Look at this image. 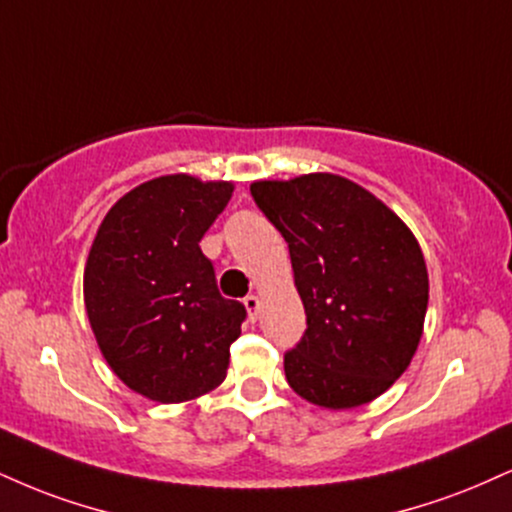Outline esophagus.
Instances as JSON below:
<instances>
[{"mask_svg":"<svg viewBox=\"0 0 512 512\" xmlns=\"http://www.w3.org/2000/svg\"><path fill=\"white\" fill-rule=\"evenodd\" d=\"M243 303H245V310H248V317L252 319V322H255L257 315H260V295L252 293L243 300Z\"/></svg>","mask_w":512,"mask_h":512,"instance_id":"obj_1","label":"esophagus"}]
</instances>
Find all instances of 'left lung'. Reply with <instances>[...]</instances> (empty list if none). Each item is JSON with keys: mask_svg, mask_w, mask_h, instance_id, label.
I'll return each instance as SVG.
<instances>
[{"mask_svg": "<svg viewBox=\"0 0 512 512\" xmlns=\"http://www.w3.org/2000/svg\"><path fill=\"white\" fill-rule=\"evenodd\" d=\"M250 193L286 238L307 315L283 357L288 386L319 408L372 403L410 367L424 331L429 274L415 233L336 174L255 181Z\"/></svg>", "mask_w": 512, "mask_h": 512, "instance_id": "8db88e82", "label": "left lung"}]
</instances>
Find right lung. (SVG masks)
Here are the masks:
<instances>
[{"label":"right lung","instance_id":"right-lung-1","mask_svg":"<svg viewBox=\"0 0 512 512\" xmlns=\"http://www.w3.org/2000/svg\"><path fill=\"white\" fill-rule=\"evenodd\" d=\"M231 195V181L152 178L114 202L92 240V334L116 377L157 403H186L226 379L245 307L221 298L200 240Z\"/></svg>","mask_w":512,"mask_h":512}]
</instances>
